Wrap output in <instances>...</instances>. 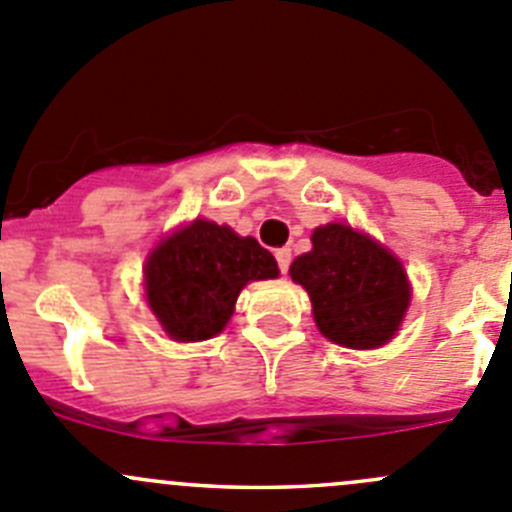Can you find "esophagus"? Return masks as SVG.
Returning a JSON list of instances; mask_svg holds the SVG:
<instances>
[{"label": "esophagus", "instance_id": "1", "mask_svg": "<svg viewBox=\"0 0 512 512\" xmlns=\"http://www.w3.org/2000/svg\"><path fill=\"white\" fill-rule=\"evenodd\" d=\"M273 256H276L281 273H288V266H291V249H276V254Z\"/></svg>", "mask_w": 512, "mask_h": 512}]
</instances>
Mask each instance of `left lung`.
Instances as JSON below:
<instances>
[{
	"mask_svg": "<svg viewBox=\"0 0 512 512\" xmlns=\"http://www.w3.org/2000/svg\"><path fill=\"white\" fill-rule=\"evenodd\" d=\"M311 244L288 273L308 291L318 331L356 351L386 346L411 303L398 256L348 224L318 226Z\"/></svg>",
	"mask_w": 512,
	"mask_h": 512,
	"instance_id": "obj_1",
	"label": "left lung"
}]
</instances>
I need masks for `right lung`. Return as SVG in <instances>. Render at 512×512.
Instances as JSON below:
<instances>
[{"label": "right lung", "instance_id": "add662e5", "mask_svg": "<svg viewBox=\"0 0 512 512\" xmlns=\"http://www.w3.org/2000/svg\"><path fill=\"white\" fill-rule=\"evenodd\" d=\"M276 276V258L256 239L196 219L156 244L144 291L161 328L174 341L194 343L224 331L246 283Z\"/></svg>", "mask_w": 512, "mask_h": 512}]
</instances>
